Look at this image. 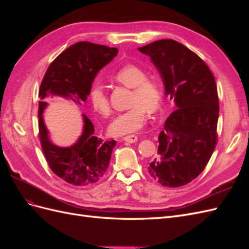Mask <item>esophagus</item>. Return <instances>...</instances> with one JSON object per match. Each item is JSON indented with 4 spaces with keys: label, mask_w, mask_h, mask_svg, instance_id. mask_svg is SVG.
I'll list each match as a JSON object with an SVG mask.
<instances>
[{
    "label": "esophagus",
    "mask_w": 249,
    "mask_h": 249,
    "mask_svg": "<svg viewBox=\"0 0 249 249\" xmlns=\"http://www.w3.org/2000/svg\"><path fill=\"white\" fill-rule=\"evenodd\" d=\"M137 136H135V135H127V136H124V138H123V140L124 141H125V142H129V143H134V142H136L137 141Z\"/></svg>",
    "instance_id": "1"
}]
</instances>
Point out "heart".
I'll list each match as a JSON object with an SVG mask.
<instances>
[{"label": "heart", "instance_id": "1", "mask_svg": "<svg viewBox=\"0 0 249 249\" xmlns=\"http://www.w3.org/2000/svg\"><path fill=\"white\" fill-rule=\"evenodd\" d=\"M114 80L124 86L133 88L130 99L131 108L118 114L108 127L112 136H124L136 133L146 123L147 114H154L161 108L162 88L154 79H148L146 71L135 64L124 65L114 73ZM90 104L99 114L108 117L111 105L106 88L95 83L90 90Z\"/></svg>", "mask_w": 249, "mask_h": 249}]
</instances>
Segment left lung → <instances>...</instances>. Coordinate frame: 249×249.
Returning a JSON list of instances; mask_svg holds the SVG:
<instances>
[{"label":"left lung","instance_id":"1","mask_svg":"<svg viewBox=\"0 0 249 249\" xmlns=\"http://www.w3.org/2000/svg\"><path fill=\"white\" fill-rule=\"evenodd\" d=\"M138 50L150 57L165 94L176 104L159 134L158 156L148 172L162 186H184L205 169L217 144L219 102L214 76L199 56L173 39Z\"/></svg>","mask_w":249,"mask_h":249}]
</instances>
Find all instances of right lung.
<instances>
[{
  "label": "right lung",
  "instance_id": "1",
  "mask_svg": "<svg viewBox=\"0 0 249 249\" xmlns=\"http://www.w3.org/2000/svg\"><path fill=\"white\" fill-rule=\"evenodd\" d=\"M116 48L87 41L77 42L62 52L51 63L39 88L38 129L41 148L52 171L73 186L96 183L106 172L115 140L103 141L94 134L90 119L83 114L84 127L79 140L70 147L53 144L42 113L49 95L63 96L77 105L86 102L96 73L117 55Z\"/></svg>",
  "mask_w": 249,
  "mask_h": 249
}]
</instances>
